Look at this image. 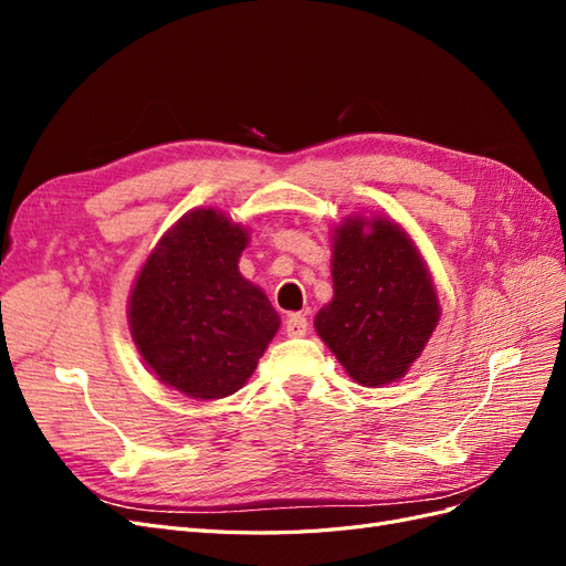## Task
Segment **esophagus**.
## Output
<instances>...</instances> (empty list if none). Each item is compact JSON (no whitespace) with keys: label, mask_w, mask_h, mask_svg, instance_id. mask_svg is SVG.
<instances>
[{"label":"esophagus","mask_w":566,"mask_h":566,"mask_svg":"<svg viewBox=\"0 0 566 566\" xmlns=\"http://www.w3.org/2000/svg\"><path fill=\"white\" fill-rule=\"evenodd\" d=\"M306 318L302 316V314H290L287 318H285V333H287V337H302V335H306Z\"/></svg>","instance_id":"1"}]
</instances>
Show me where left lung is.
I'll return each instance as SVG.
<instances>
[{
	"instance_id": "left-lung-1",
	"label": "left lung",
	"mask_w": 566,
	"mask_h": 566,
	"mask_svg": "<svg viewBox=\"0 0 566 566\" xmlns=\"http://www.w3.org/2000/svg\"><path fill=\"white\" fill-rule=\"evenodd\" d=\"M333 300L314 328L364 387L401 380L430 342L441 306L413 238L387 214H352L331 235Z\"/></svg>"
}]
</instances>
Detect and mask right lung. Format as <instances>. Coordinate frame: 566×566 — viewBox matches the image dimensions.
<instances>
[{
    "label": "right lung",
    "mask_w": 566,
    "mask_h": 566,
    "mask_svg": "<svg viewBox=\"0 0 566 566\" xmlns=\"http://www.w3.org/2000/svg\"><path fill=\"white\" fill-rule=\"evenodd\" d=\"M250 231L214 208L169 227L146 256L127 300L129 333L158 380L186 397H231L281 328L260 285L238 262Z\"/></svg>",
    "instance_id": "right-lung-1"
}]
</instances>
